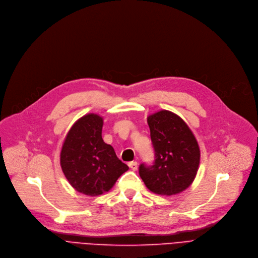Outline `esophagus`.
Returning a JSON list of instances; mask_svg holds the SVG:
<instances>
[{
    "instance_id": "1",
    "label": "esophagus",
    "mask_w": 258,
    "mask_h": 258,
    "mask_svg": "<svg viewBox=\"0 0 258 258\" xmlns=\"http://www.w3.org/2000/svg\"><path fill=\"white\" fill-rule=\"evenodd\" d=\"M128 166H130V168L132 169V170H137V168H138V163L136 161H132V162H130L128 163Z\"/></svg>"
}]
</instances>
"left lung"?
<instances>
[{
    "mask_svg": "<svg viewBox=\"0 0 258 258\" xmlns=\"http://www.w3.org/2000/svg\"><path fill=\"white\" fill-rule=\"evenodd\" d=\"M155 150V163L141 164L145 186L160 196L181 194L192 184L200 165L199 143L190 127L177 114L162 110L147 117Z\"/></svg>",
    "mask_w": 258,
    "mask_h": 258,
    "instance_id": "left-lung-1",
    "label": "left lung"
}]
</instances>
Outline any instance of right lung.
<instances>
[{
	"instance_id": "add662e5",
	"label": "right lung",
	"mask_w": 258,
	"mask_h": 258,
	"mask_svg": "<svg viewBox=\"0 0 258 258\" xmlns=\"http://www.w3.org/2000/svg\"><path fill=\"white\" fill-rule=\"evenodd\" d=\"M103 118L90 113L68 132L60 151V166L70 185L80 194L97 197L111 190L128 166L101 136Z\"/></svg>"
}]
</instances>
